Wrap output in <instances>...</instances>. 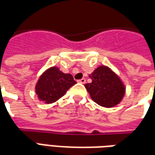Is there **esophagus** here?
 <instances>
[{
    "instance_id": "1",
    "label": "esophagus",
    "mask_w": 155,
    "mask_h": 155,
    "mask_svg": "<svg viewBox=\"0 0 155 155\" xmlns=\"http://www.w3.org/2000/svg\"><path fill=\"white\" fill-rule=\"evenodd\" d=\"M78 82H79V83H81V84H85V78H82V79H81V80H79V81H78Z\"/></svg>"
}]
</instances>
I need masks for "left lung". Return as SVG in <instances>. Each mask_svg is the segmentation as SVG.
Segmentation results:
<instances>
[{
  "label": "left lung",
  "instance_id": "left-lung-1",
  "mask_svg": "<svg viewBox=\"0 0 155 155\" xmlns=\"http://www.w3.org/2000/svg\"><path fill=\"white\" fill-rule=\"evenodd\" d=\"M90 78L92 82L85 84V87L96 103L104 107H112L120 103L125 94V85L110 68L98 67Z\"/></svg>",
  "mask_w": 155,
  "mask_h": 155
}]
</instances>
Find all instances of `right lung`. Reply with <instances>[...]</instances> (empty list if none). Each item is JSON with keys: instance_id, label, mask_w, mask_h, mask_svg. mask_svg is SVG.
I'll list each match as a JSON object with an SVG mask.
<instances>
[{"instance_id": "1", "label": "right lung", "mask_w": 155, "mask_h": 155, "mask_svg": "<svg viewBox=\"0 0 155 155\" xmlns=\"http://www.w3.org/2000/svg\"><path fill=\"white\" fill-rule=\"evenodd\" d=\"M74 84L76 81L71 74L63 73L57 67H51L40 76L35 90L41 101L50 104L62 97Z\"/></svg>"}]
</instances>
